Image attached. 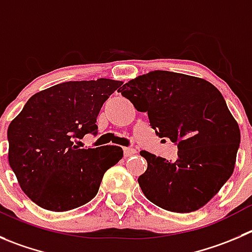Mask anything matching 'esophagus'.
Listing matches in <instances>:
<instances>
[{
  "instance_id": "34e87169",
  "label": "esophagus",
  "mask_w": 252,
  "mask_h": 252,
  "mask_svg": "<svg viewBox=\"0 0 252 252\" xmlns=\"http://www.w3.org/2000/svg\"><path fill=\"white\" fill-rule=\"evenodd\" d=\"M137 153V150L132 147H125L124 148V155L125 157H131V156H135Z\"/></svg>"
}]
</instances>
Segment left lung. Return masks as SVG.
<instances>
[{"label":"left lung","mask_w":252,"mask_h":252,"mask_svg":"<svg viewBox=\"0 0 252 252\" xmlns=\"http://www.w3.org/2000/svg\"><path fill=\"white\" fill-rule=\"evenodd\" d=\"M119 93L148 115L157 136L178 148L176 160L140 152L148 167L138 184L148 200L174 213L207 204L232 174L240 146L221 93L204 79L164 70L138 76Z\"/></svg>","instance_id":"8db88e82"}]
</instances>
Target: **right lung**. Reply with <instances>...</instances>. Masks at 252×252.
Here are the masks:
<instances>
[{
	"label": "right lung",
	"mask_w": 252,
	"mask_h": 252,
	"mask_svg": "<svg viewBox=\"0 0 252 252\" xmlns=\"http://www.w3.org/2000/svg\"><path fill=\"white\" fill-rule=\"evenodd\" d=\"M121 81H68L33 95L7 131L8 162L32 202L52 212L86 204L105 172L119 162L117 146L79 148L75 141L97 135L96 117Z\"/></svg>",
	"instance_id": "1"
}]
</instances>
